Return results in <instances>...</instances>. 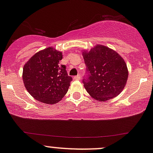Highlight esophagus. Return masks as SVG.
<instances>
[{"label": "esophagus", "mask_w": 153, "mask_h": 153, "mask_svg": "<svg viewBox=\"0 0 153 153\" xmlns=\"http://www.w3.org/2000/svg\"><path fill=\"white\" fill-rule=\"evenodd\" d=\"M74 79H76V80L80 79V74H78V75H76V76H75L74 77Z\"/></svg>", "instance_id": "1"}]
</instances>
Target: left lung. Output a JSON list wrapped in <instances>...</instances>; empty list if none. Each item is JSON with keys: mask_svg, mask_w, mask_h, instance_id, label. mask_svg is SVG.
Instances as JSON below:
<instances>
[{"mask_svg": "<svg viewBox=\"0 0 153 153\" xmlns=\"http://www.w3.org/2000/svg\"><path fill=\"white\" fill-rule=\"evenodd\" d=\"M89 76L84 79L85 90L98 101L117 96L124 89L128 76L127 65L116 51L97 44L90 51L82 50Z\"/></svg>", "mask_w": 153, "mask_h": 153, "instance_id": "8db88e82", "label": "left lung"}]
</instances>
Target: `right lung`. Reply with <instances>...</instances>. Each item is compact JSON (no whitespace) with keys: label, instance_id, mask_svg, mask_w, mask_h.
<instances>
[{"label":"right lung","instance_id":"right-lung-1","mask_svg":"<svg viewBox=\"0 0 153 153\" xmlns=\"http://www.w3.org/2000/svg\"><path fill=\"white\" fill-rule=\"evenodd\" d=\"M62 58V52L50 47L36 52L24 65L25 87L36 100L54 104L66 94L72 78L65 65L59 63Z\"/></svg>","mask_w":153,"mask_h":153}]
</instances>
